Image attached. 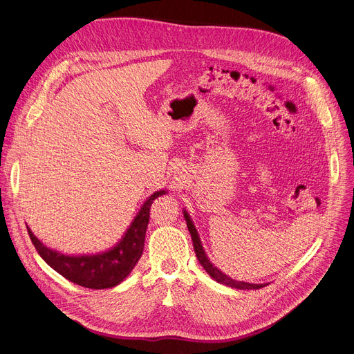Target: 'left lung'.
<instances>
[{"instance_id":"left-lung-1","label":"left lung","mask_w":354,"mask_h":354,"mask_svg":"<svg viewBox=\"0 0 354 354\" xmlns=\"http://www.w3.org/2000/svg\"><path fill=\"white\" fill-rule=\"evenodd\" d=\"M183 216H185V220H186V224H187V229L190 232V236H192V241H194V248H195V252H196V257L198 260L201 263V266L205 269V272L212 277L214 281H217L218 283H223V285H227V286H232V288H236V289H260L263 286H266L267 283H250V282H242V281H234L232 279V277L226 273H223L218 267L216 264H212V261L208 259V255L205 252V250H203L202 246V242H201V238H199V233L195 227L194 224V220L190 218L189 212L186 209H183Z\"/></svg>"}]
</instances>
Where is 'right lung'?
Here are the masks:
<instances>
[{
    "mask_svg": "<svg viewBox=\"0 0 354 354\" xmlns=\"http://www.w3.org/2000/svg\"><path fill=\"white\" fill-rule=\"evenodd\" d=\"M165 194L167 190H156L149 196L120 242L99 254L69 255L59 252L42 243L28 226L26 229L41 259L65 279L91 289L113 288L131 273L137 261L140 260L151 207L156 198Z\"/></svg>",
    "mask_w": 354,
    "mask_h": 354,
    "instance_id": "right-lung-1",
    "label": "right lung"
}]
</instances>
